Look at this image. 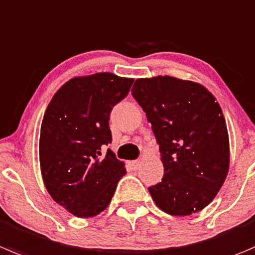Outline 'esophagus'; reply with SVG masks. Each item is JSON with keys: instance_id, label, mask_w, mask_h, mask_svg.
I'll return each mask as SVG.
<instances>
[{"instance_id": "obj_1", "label": "esophagus", "mask_w": 255, "mask_h": 255, "mask_svg": "<svg viewBox=\"0 0 255 255\" xmlns=\"http://www.w3.org/2000/svg\"><path fill=\"white\" fill-rule=\"evenodd\" d=\"M129 165L132 167V169L137 170L140 167V162L139 160H132V162H129Z\"/></svg>"}]
</instances>
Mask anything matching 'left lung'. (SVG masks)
Masks as SVG:
<instances>
[{
  "instance_id": "obj_1",
  "label": "left lung",
  "mask_w": 255,
  "mask_h": 255,
  "mask_svg": "<svg viewBox=\"0 0 255 255\" xmlns=\"http://www.w3.org/2000/svg\"><path fill=\"white\" fill-rule=\"evenodd\" d=\"M132 95L159 144L162 182L148 188L170 216L206 208L229 170V135L216 97L201 83L170 76L138 78Z\"/></svg>"
}]
</instances>
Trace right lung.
<instances>
[{"instance_id": "right-lung-1", "label": "right lung", "mask_w": 255, "mask_h": 255, "mask_svg": "<svg viewBox=\"0 0 255 255\" xmlns=\"http://www.w3.org/2000/svg\"><path fill=\"white\" fill-rule=\"evenodd\" d=\"M133 78L110 72L75 77L52 97L41 125L39 165L56 203L78 218H90L111 203L125 163L101 147L112 140L110 113L128 95Z\"/></svg>"}]
</instances>
